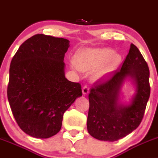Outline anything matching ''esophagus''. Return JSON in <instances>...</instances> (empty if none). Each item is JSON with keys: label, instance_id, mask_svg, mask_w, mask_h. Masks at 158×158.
<instances>
[{"label": "esophagus", "instance_id": "1", "mask_svg": "<svg viewBox=\"0 0 158 158\" xmlns=\"http://www.w3.org/2000/svg\"><path fill=\"white\" fill-rule=\"evenodd\" d=\"M89 93V88L88 85H84L83 88H82V94L83 95H88Z\"/></svg>", "mask_w": 158, "mask_h": 158}]
</instances>
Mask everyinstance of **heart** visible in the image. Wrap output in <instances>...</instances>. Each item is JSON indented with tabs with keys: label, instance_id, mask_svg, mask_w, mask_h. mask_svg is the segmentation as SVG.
Masks as SVG:
<instances>
[{
	"label": "heart",
	"instance_id": "heart-1",
	"mask_svg": "<svg viewBox=\"0 0 158 158\" xmlns=\"http://www.w3.org/2000/svg\"><path fill=\"white\" fill-rule=\"evenodd\" d=\"M121 59L120 54L114 53L110 48H86L77 52L76 63L72 64V66L76 70L89 71L101 64L94 73L95 79H101L114 71Z\"/></svg>",
	"mask_w": 158,
	"mask_h": 158
}]
</instances>
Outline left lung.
<instances>
[{"label": "left lung", "instance_id": "8db88e82", "mask_svg": "<svg viewBox=\"0 0 158 158\" xmlns=\"http://www.w3.org/2000/svg\"><path fill=\"white\" fill-rule=\"evenodd\" d=\"M148 63L136 45L131 44L121 69L106 81L94 84L89 94V109L87 130L99 140L116 141L137 129L144 115L151 93ZM130 77L136 85V93L128 105L118 102L123 82Z\"/></svg>", "mask_w": 158, "mask_h": 158}]
</instances>
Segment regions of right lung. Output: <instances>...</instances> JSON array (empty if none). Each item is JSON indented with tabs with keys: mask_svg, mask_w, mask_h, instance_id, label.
Segmentation results:
<instances>
[{
	"mask_svg": "<svg viewBox=\"0 0 158 158\" xmlns=\"http://www.w3.org/2000/svg\"><path fill=\"white\" fill-rule=\"evenodd\" d=\"M69 47L65 38L38 34L21 44L10 62L9 104L19 127L35 138L59 133L64 113L82 95L80 84L65 76Z\"/></svg>",
	"mask_w": 158,
	"mask_h": 158,
	"instance_id": "add662e5",
	"label": "right lung"
}]
</instances>
